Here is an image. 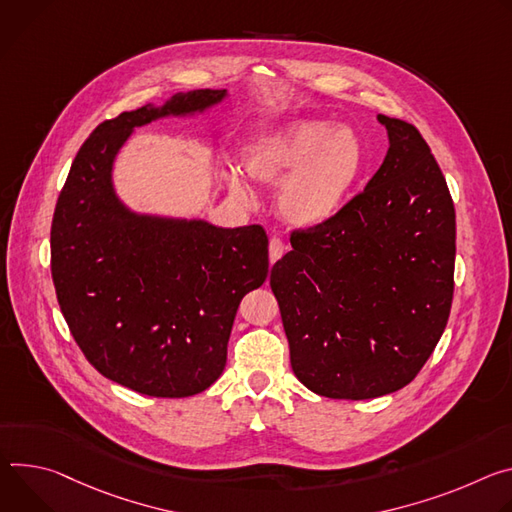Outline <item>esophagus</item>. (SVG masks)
I'll return each mask as SVG.
<instances>
[{
    "label": "esophagus",
    "mask_w": 512,
    "mask_h": 512,
    "mask_svg": "<svg viewBox=\"0 0 512 512\" xmlns=\"http://www.w3.org/2000/svg\"><path fill=\"white\" fill-rule=\"evenodd\" d=\"M287 252V244L282 242L280 238H272L270 244H268V256H270V262L274 264L278 258H282V254Z\"/></svg>",
    "instance_id": "obj_1"
}]
</instances>
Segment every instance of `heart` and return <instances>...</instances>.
<instances>
[{
	"mask_svg": "<svg viewBox=\"0 0 512 512\" xmlns=\"http://www.w3.org/2000/svg\"><path fill=\"white\" fill-rule=\"evenodd\" d=\"M246 173L278 189V211L305 230L327 225L342 213L366 168V148L352 128L321 120H295L264 134L244 156ZM227 189L254 199L250 181L236 168L225 173Z\"/></svg>",
	"mask_w": 512,
	"mask_h": 512,
	"instance_id": "1",
	"label": "heart"
}]
</instances>
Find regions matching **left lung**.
<instances>
[{"instance_id": "1", "label": "left lung", "mask_w": 512, "mask_h": 512, "mask_svg": "<svg viewBox=\"0 0 512 512\" xmlns=\"http://www.w3.org/2000/svg\"><path fill=\"white\" fill-rule=\"evenodd\" d=\"M388 152L333 221L291 234L270 272L295 376L327 399L407 386L447 325L456 209L419 130L378 116Z\"/></svg>"}]
</instances>
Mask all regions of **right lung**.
Returning a JSON list of instances; mask_svg holds the SVG:
<instances>
[{"label": "right lung", "instance_id": "obj_1", "mask_svg": "<svg viewBox=\"0 0 512 512\" xmlns=\"http://www.w3.org/2000/svg\"><path fill=\"white\" fill-rule=\"evenodd\" d=\"M225 97L177 93L99 124L56 201L50 270L67 325L97 372L140 394L183 399L209 388L225 368L240 301L268 276L262 225L136 213L113 187V162L134 128L195 116Z\"/></svg>", "mask_w": 512, "mask_h": 512}]
</instances>
